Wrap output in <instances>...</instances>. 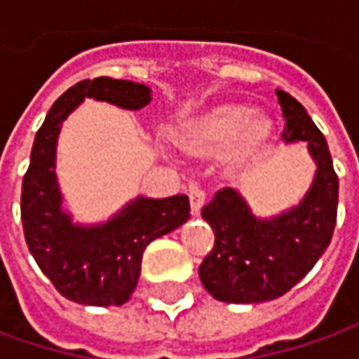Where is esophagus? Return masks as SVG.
Instances as JSON below:
<instances>
[{"label":"esophagus","mask_w":359,"mask_h":359,"mask_svg":"<svg viewBox=\"0 0 359 359\" xmlns=\"http://www.w3.org/2000/svg\"><path fill=\"white\" fill-rule=\"evenodd\" d=\"M189 205H191V212L194 214H198L201 210V205L205 203V191L201 189V187H191L189 189Z\"/></svg>","instance_id":"obj_1"}]
</instances>
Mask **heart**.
<instances>
[{
    "mask_svg": "<svg viewBox=\"0 0 359 359\" xmlns=\"http://www.w3.org/2000/svg\"><path fill=\"white\" fill-rule=\"evenodd\" d=\"M271 130V121L252 114L248 105L222 104L180 126L173 140L196 158H210L224 151L222 163L226 172L241 173L266 156Z\"/></svg>",
    "mask_w": 359,
    "mask_h": 359,
    "instance_id": "b5f03b06",
    "label": "heart"
}]
</instances>
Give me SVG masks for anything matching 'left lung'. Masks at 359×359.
<instances>
[{
  "label": "left lung",
  "instance_id": "1",
  "mask_svg": "<svg viewBox=\"0 0 359 359\" xmlns=\"http://www.w3.org/2000/svg\"><path fill=\"white\" fill-rule=\"evenodd\" d=\"M285 128L282 137L306 142L318 170L302 203L271 217L257 219L236 189L224 187L203 210L215 233L214 250L203 257L200 280L219 302L257 304L290 292L330 245L338 217V173L324 133L306 107L278 90Z\"/></svg>",
  "mask_w": 359,
  "mask_h": 359
}]
</instances>
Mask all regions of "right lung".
Returning a JSON list of instances; mask_svg holds the SVG:
<instances>
[{
    "label": "right lung",
    "instance_id": "obj_1",
    "mask_svg": "<svg viewBox=\"0 0 359 359\" xmlns=\"http://www.w3.org/2000/svg\"><path fill=\"white\" fill-rule=\"evenodd\" d=\"M86 97L123 109H140L151 100L149 88L111 77L83 79L60 95L35 133L21 184V224L37 266L63 297L83 306H121L137 285L147 243L186 222L189 200L137 198L104 226H74L55 182V142L63 119Z\"/></svg>",
    "mask_w": 359,
    "mask_h": 359
}]
</instances>
